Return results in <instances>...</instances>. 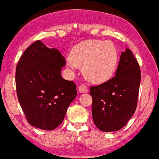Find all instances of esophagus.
Here are the masks:
<instances>
[{"mask_svg": "<svg viewBox=\"0 0 159 159\" xmlns=\"http://www.w3.org/2000/svg\"><path fill=\"white\" fill-rule=\"evenodd\" d=\"M78 89H79V92L81 93H88V88L86 87V85L84 84H81L79 87H78Z\"/></svg>", "mask_w": 159, "mask_h": 159, "instance_id": "34e87169", "label": "esophagus"}]
</instances>
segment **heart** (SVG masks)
<instances>
[{"label": "heart", "mask_w": 159, "mask_h": 159, "mask_svg": "<svg viewBox=\"0 0 159 159\" xmlns=\"http://www.w3.org/2000/svg\"><path fill=\"white\" fill-rule=\"evenodd\" d=\"M118 52L111 41L89 40L75 45L69 56L71 67L82 69L84 76L93 83L109 80L118 64Z\"/></svg>", "instance_id": "heart-1"}]
</instances>
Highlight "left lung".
Returning <instances> with one entry per match:
<instances>
[{
	"label": "left lung",
	"instance_id": "obj_1",
	"mask_svg": "<svg viewBox=\"0 0 159 159\" xmlns=\"http://www.w3.org/2000/svg\"><path fill=\"white\" fill-rule=\"evenodd\" d=\"M140 84V68L130 49L121 52L115 76L90 87L92 115L103 132L121 129L135 113Z\"/></svg>",
	"mask_w": 159,
	"mask_h": 159
}]
</instances>
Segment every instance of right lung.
<instances>
[{
  "mask_svg": "<svg viewBox=\"0 0 159 159\" xmlns=\"http://www.w3.org/2000/svg\"><path fill=\"white\" fill-rule=\"evenodd\" d=\"M65 58L56 48L37 41L28 47L16 66L18 100L32 126L53 130L63 122L77 96L76 84L61 77Z\"/></svg>",
  "mask_w": 159,
  "mask_h": 159,
  "instance_id": "1",
  "label": "right lung"
}]
</instances>
